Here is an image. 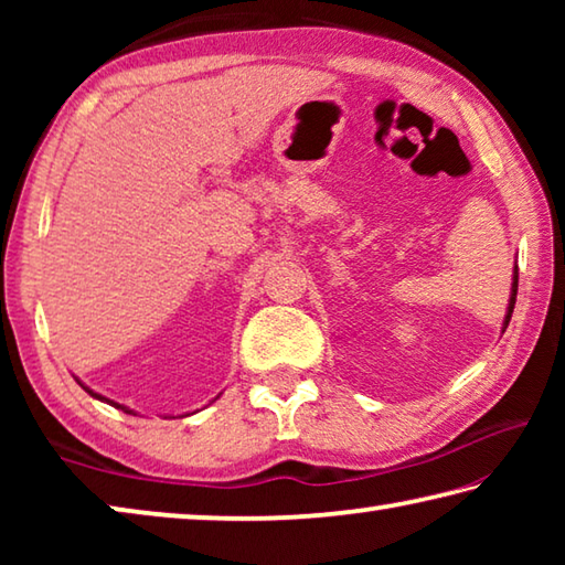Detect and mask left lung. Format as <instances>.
Segmentation results:
<instances>
[{"instance_id": "obj_1", "label": "left lung", "mask_w": 565, "mask_h": 565, "mask_svg": "<svg viewBox=\"0 0 565 565\" xmlns=\"http://www.w3.org/2000/svg\"><path fill=\"white\" fill-rule=\"evenodd\" d=\"M515 294H519V266L513 269V284H511V299H509V309H505V319H503V331L509 327L511 321V313H513V306H515Z\"/></svg>"}]
</instances>
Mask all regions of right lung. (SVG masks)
Segmentation results:
<instances>
[{"label": "right lung", "instance_id": "add662e5", "mask_svg": "<svg viewBox=\"0 0 565 565\" xmlns=\"http://www.w3.org/2000/svg\"><path fill=\"white\" fill-rule=\"evenodd\" d=\"M76 381H79V379H76ZM79 384H82V381H79ZM82 388H84V391H87V394H89V396H94V398H99V401H107V404H109V406H114V408H121V411H127V414H134V411H131V408H127V406H121V404H117V401H109L107 396H102V394H94V391H92L89 386H84V384H82Z\"/></svg>", "mask_w": 565, "mask_h": 565}]
</instances>
